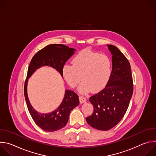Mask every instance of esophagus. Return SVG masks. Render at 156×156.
<instances>
[{"mask_svg": "<svg viewBox=\"0 0 156 156\" xmlns=\"http://www.w3.org/2000/svg\"><path fill=\"white\" fill-rule=\"evenodd\" d=\"M79 99H80V102L81 104L84 103V102H86V98H84V97H83V96H79Z\"/></svg>", "mask_w": 156, "mask_h": 156, "instance_id": "esophagus-1", "label": "esophagus"}]
</instances>
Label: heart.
<instances>
[{"mask_svg": "<svg viewBox=\"0 0 156 156\" xmlns=\"http://www.w3.org/2000/svg\"><path fill=\"white\" fill-rule=\"evenodd\" d=\"M63 76L72 87L80 82L79 91L86 93L91 90L96 92L103 89L112 73V62L106 55L84 49L76 54L72 60V65H65Z\"/></svg>", "mask_w": 156, "mask_h": 156, "instance_id": "b5f03b06", "label": "heart"}]
</instances>
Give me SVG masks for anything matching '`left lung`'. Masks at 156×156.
I'll return each instance as SVG.
<instances>
[{
    "label": "left lung",
    "instance_id": "left-lung-1",
    "mask_svg": "<svg viewBox=\"0 0 156 156\" xmlns=\"http://www.w3.org/2000/svg\"><path fill=\"white\" fill-rule=\"evenodd\" d=\"M112 55V69L105 88L89 99L94 107L93 114L86 120L93 128L106 131L122 120L133 92L129 62L115 46L107 45Z\"/></svg>",
    "mask_w": 156,
    "mask_h": 156
}]
</instances>
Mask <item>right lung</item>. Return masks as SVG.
<instances>
[{"label":"right lung","mask_w":156,"mask_h":156,"mask_svg":"<svg viewBox=\"0 0 156 156\" xmlns=\"http://www.w3.org/2000/svg\"><path fill=\"white\" fill-rule=\"evenodd\" d=\"M75 51L76 49L63 44H49L34 55L29 65L24 87L25 100L32 119L44 131H55L66 125L71 111L79 105L78 96L73 91L65 90L63 101L57 108L48 114L39 113L33 107L28 99L27 93L28 79L37 69L44 66H49L55 69L63 77V66L75 54Z\"/></svg>","instance_id":"obj_1"}]
</instances>
